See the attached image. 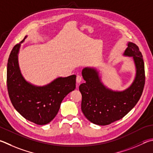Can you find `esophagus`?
Listing matches in <instances>:
<instances>
[{"label": "esophagus", "mask_w": 153, "mask_h": 153, "mask_svg": "<svg viewBox=\"0 0 153 153\" xmlns=\"http://www.w3.org/2000/svg\"><path fill=\"white\" fill-rule=\"evenodd\" d=\"M82 78L81 76H77L76 82H77V84H79V83L82 82Z\"/></svg>", "instance_id": "34e87169"}]
</instances>
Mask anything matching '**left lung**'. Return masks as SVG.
Returning a JSON list of instances; mask_svg holds the SVG:
<instances>
[{"label":"left lung","mask_w":153,"mask_h":153,"mask_svg":"<svg viewBox=\"0 0 153 153\" xmlns=\"http://www.w3.org/2000/svg\"><path fill=\"white\" fill-rule=\"evenodd\" d=\"M123 55L132 57L136 69L132 83L123 91L107 88L102 82L97 69L86 67L82 69L85 82L79 87L82 96L81 108L91 123L105 126L120 120L135 106L142 95L145 82L142 53L136 44L128 42Z\"/></svg>","instance_id":"obj_1"}]
</instances>
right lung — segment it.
Wrapping results in <instances>:
<instances>
[{
    "label": "right lung",
    "instance_id": "add662e5",
    "mask_svg": "<svg viewBox=\"0 0 153 153\" xmlns=\"http://www.w3.org/2000/svg\"><path fill=\"white\" fill-rule=\"evenodd\" d=\"M14 47L7 63V88L16 110L23 117L39 125L49 123L59 110L63 98L76 89V75L59 77L49 84L38 86L24 78L19 68L18 55L21 45Z\"/></svg>",
    "mask_w": 153,
    "mask_h": 153
}]
</instances>
